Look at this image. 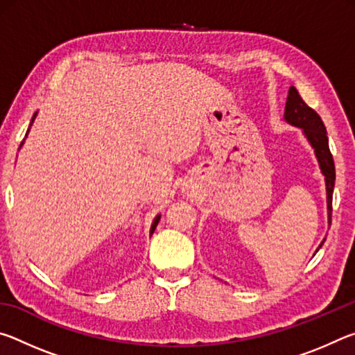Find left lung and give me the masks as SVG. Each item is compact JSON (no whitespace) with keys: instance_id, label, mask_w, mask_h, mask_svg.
Instances as JSON below:
<instances>
[{"instance_id":"left-lung-1","label":"left lung","mask_w":355,"mask_h":355,"mask_svg":"<svg viewBox=\"0 0 355 355\" xmlns=\"http://www.w3.org/2000/svg\"><path fill=\"white\" fill-rule=\"evenodd\" d=\"M285 120L288 123H291L293 127L302 128L305 137L310 142V146L315 148V155L318 158V163H320V169L326 180V192H327V218L329 224L332 220V194H334V186H335V164L332 153L329 150V137L326 127H324L321 117L318 116L315 110L305 103V101L300 98L296 87H290L286 97V105H285ZM326 239H322L321 245L324 244Z\"/></svg>"}]
</instances>
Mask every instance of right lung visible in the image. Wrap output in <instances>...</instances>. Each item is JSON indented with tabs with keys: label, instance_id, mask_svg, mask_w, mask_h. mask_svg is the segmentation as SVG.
<instances>
[{
	"label": "right lung",
	"instance_id": "1",
	"mask_svg": "<svg viewBox=\"0 0 355 355\" xmlns=\"http://www.w3.org/2000/svg\"><path fill=\"white\" fill-rule=\"evenodd\" d=\"M35 116H37V112H35L34 114V116H33V119H31V125H33V122H34V119H35ZM29 131V130H28ZM28 135V133H26ZM23 144V142H21ZM159 218H161V214H158V216H156V218H155V220H153V224H152V228H150V235H153V232H155V228H156V225H158V222H159Z\"/></svg>",
	"mask_w": 355,
	"mask_h": 355
}]
</instances>
